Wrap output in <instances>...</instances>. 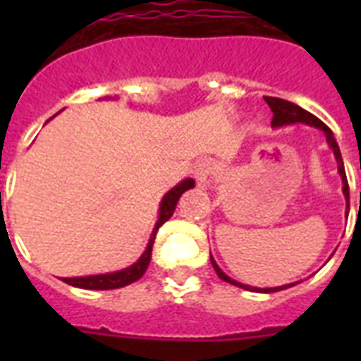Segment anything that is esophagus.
<instances>
[{"label": "esophagus", "mask_w": 361, "mask_h": 361, "mask_svg": "<svg viewBox=\"0 0 361 361\" xmlns=\"http://www.w3.org/2000/svg\"><path fill=\"white\" fill-rule=\"evenodd\" d=\"M192 174L197 178L198 185H209V181H212V176H214V164L209 163V161H200L197 163L195 170H192Z\"/></svg>", "instance_id": "1"}]
</instances>
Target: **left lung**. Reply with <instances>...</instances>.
Returning <instances> with one entry per match:
<instances>
[{"mask_svg": "<svg viewBox=\"0 0 361 361\" xmlns=\"http://www.w3.org/2000/svg\"><path fill=\"white\" fill-rule=\"evenodd\" d=\"M264 101L268 103V106L274 112V118H271V127L274 129H279V127H285V125H294V123H303V125H309V127H317L324 133L326 136V142H328V146L331 147V152L336 155V161H337V172L341 176L343 180V195L347 198V204H348V181H347V174H345V164H343V159H341V152H339V146H337L336 142V136L334 133L330 130L328 125H324L322 121L313 116L311 112L307 110H303L302 106H298V104L290 103V101H285V99H277V97H264ZM212 266H214L215 274L219 275L221 279L226 281V283H231L234 286H240L243 290H251V292H277V290H285V288H290V286L298 285L300 281L296 283H288V285H281V286H274V288H258V286H251V285H243V283H238L234 281L232 277L223 271V269L217 266V262L214 260L212 257Z\"/></svg>", "mask_w": 361, "mask_h": 361, "instance_id": "left-lung-1", "label": "left lung"}]
</instances>
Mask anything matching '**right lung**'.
I'll return each instance as SVG.
<instances>
[{
  "instance_id": "right-lung-1",
  "label": "right lung",
  "mask_w": 361,
  "mask_h": 361,
  "mask_svg": "<svg viewBox=\"0 0 361 361\" xmlns=\"http://www.w3.org/2000/svg\"><path fill=\"white\" fill-rule=\"evenodd\" d=\"M195 187V180L192 178H187V180L180 181L178 185L172 187L166 195L163 197L161 204H159V219L153 226L152 236L147 241L146 251L142 252L140 258L136 260L135 264H130L129 268H123L120 271H110V274H97V275H84V277H63V283L71 286H78V288H86V290H112V288H121V286H127L130 283H135L146 274L147 266H149V260H152V249L153 241L157 236L159 226L164 225L166 221L172 217L176 209V204L180 200V197L187 189H192Z\"/></svg>"
}]
</instances>
